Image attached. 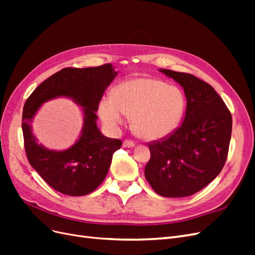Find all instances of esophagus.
<instances>
[{
	"instance_id": "obj_1",
	"label": "esophagus",
	"mask_w": 255,
	"mask_h": 255,
	"mask_svg": "<svg viewBox=\"0 0 255 255\" xmlns=\"http://www.w3.org/2000/svg\"><path fill=\"white\" fill-rule=\"evenodd\" d=\"M122 145H123V148H134L135 143L133 141H130V140H125V141H123Z\"/></svg>"
}]
</instances>
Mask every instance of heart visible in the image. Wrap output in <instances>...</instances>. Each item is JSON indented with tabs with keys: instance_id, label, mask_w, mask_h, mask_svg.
Here are the masks:
<instances>
[{
	"instance_id": "heart-1",
	"label": "heart",
	"mask_w": 255,
	"mask_h": 255,
	"mask_svg": "<svg viewBox=\"0 0 255 255\" xmlns=\"http://www.w3.org/2000/svg\"><path fill=\"white\" fill-rule=\"evenodd\" d=\"M186 110L184 91L174 85L152 78H134L119 84L114 97L99 104L104 126L118 130L133 115V127L144 139L158 140L179 128Z\"/></svg>"
}]
</instances>
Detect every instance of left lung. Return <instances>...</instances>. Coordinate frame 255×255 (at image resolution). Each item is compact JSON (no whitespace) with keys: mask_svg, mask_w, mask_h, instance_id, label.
I'll list each match as a JSON object with an SVG mask.
<instances>
[{"mask_svg":"<svg viewBox=\"0 0 255 255\" xmlns=\"http://www.w3.org/2000/svg\"><path fill=\"white\" fill-rule=\"evenodd\" d=\"M159 71L184 89L186 114L170 137L150 143L144 176L159 196L187 197L210 184L225 166L232 116L211 85L188 73Z\"/></svg>","mask_w":255,"mask_h":255,"instance_id":"left-lung-1","label":"left lung"}]
</instances>
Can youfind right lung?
<instances>
[{
    "mask_svg": "<svg viewBox=\"0 0 255 255\" xmlns=\"http://www.w3.org/2000/svg\"><path fill=\"white\" fill-rule=\"evenodd\" d=\"M112 64L92 68H65L42 82L23 107L22 130L27 159L52 188L68 196H85L98 188L109 172L113 154L121 141L99 129L96 115L105 89L117 76ZM68 97L81 107L83 127L68 149L51 150L37 142L31 122L51 99Z\"/></svg>",
    "mask_w": 255,
    "mask_h": 255,
    "instance_id": "add662e5",
    "label": "right lung"
}]
</instances>
